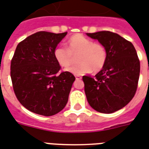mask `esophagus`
<instances>
[{
    "instance_id": "34e87169",
    "label": "esophagus",
    "mask_w": 149,
    "mask_h": 149,
    "mask_svg": "<svg viewBox=\"0 0 149 149\" xmlns=\"http://www.w3.org/2000/svg\"><path fill=\"white\" fill-rule=\"evenodd\" d=\"M76 79L77 80H81V77H80V76H76Z\"/></svg>"
}]
</instances>
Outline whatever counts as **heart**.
<instances>
[{
  "label": "heart",
  "mask_w": 149,
  "mask_h": 149,
  "mask_svg": "<svg viewBox=\"0 0 149 149\" xmlns=\"http://www.w3.org/2000/svg\"><path fill=\"white\" fill-rule=\"evenodd\" d=\"M77 65L66 70L74 75H82L93 72L97 73L106 65L108 51L100 43L93 42L81 34L73 35L68 39L67 49L58 45L53 50V57L62 68H68L72 63V56L77 55Z\"/></svg>",
  "instance_id": "1"
}]
</instances>
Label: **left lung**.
<instances>
[{
  "mask_svg": "<svg viewBox=\"0 0 149 149\" xmlns=\"http://www.w3.org/2000/svg\"><path fill=\"white\" fill-rule=\"evenodd\" d=\"M105 46L108 60L95 77L83 76L84 92L90 106L102 113H112L127 105L136 92L140 60L130 41L109 31L87 33Z\"/></svg>",
  "mask_w": 149,
  "mask_h": 149,
  "instance_id": "1",
  "label": "left lung"
}]
</instances>
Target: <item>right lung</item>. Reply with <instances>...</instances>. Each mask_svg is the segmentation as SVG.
<instances>
[{
  "mask_svg": "<svg viewBox=\"0 0 149 149\" xmlns=\"http://www.w3.org/2000/svg\"><path fill=\"white\" fill-rule=\"evenodd\" d=\"M67 33L37 32L19 43L10 66L13 88L19 102L28 110L50 116L68 102L75 77L53 57V50Z\"/></svg>",
  "mask_w": 149,
  "mask_h": 149,
  "instance_id": "right-lung-1",
  "label": "right lung"
}]
</instances>
